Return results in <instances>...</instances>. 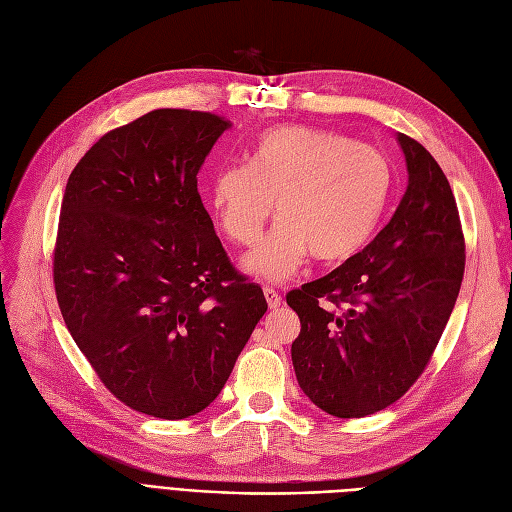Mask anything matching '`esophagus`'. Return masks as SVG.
Wrapping results in <instances>:
<instances>
[{
  "instance_id": "esophagus-1",
  "label": "esophagus",
  "mask_w": 512,
  "mask_h": 512,
  "mask_svg": "<svg viewBox=\"0 0 512 512\" xmlns=\"http://www.w3.org/2000/svg\"><path fill=\"white\" fill-rule=\"evenodd\" d=\"M264 298H267L271 309H279L281 306V296L273 288H264Z\"/></svg>"
}]
</instances>
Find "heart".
I'll list each match as a JSON object with an SVG mask.
<instances>
[{
	"mask_svg": "<svg viewBox=\"0 0 512 512\" xmlns=\"http://www.w3.org/2000/svg\"><path fill=\"white\" fill-rule=\"evenodd\" d=\"M393 191L386 155L330 130L281 126L256 140L248 166H224L210 182V208L222 233L254 245L273 214L279 222L245 258L269 281L290 279L313 254L340 262L374 237Z\"/></svg>",
	"mask_w": 512,
	"mask_h": 512,
	"instance_id": "1",
	"label": "heart"
}]
</instances>
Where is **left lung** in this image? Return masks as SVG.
<instances>
[{"label": "left lung", "instance_id": "8db88e82", "mask_svg": "<svg viewBox=\"0 0 512 512\" xmlns=\"http://www.w3.org/2000/svg\"><path fill=\"white\" fill-rule=\"evenodd\" d=\"M407 189L372 243L285 300L300 317L298 384L336 418H363L401 399L431 361L464 275L452 187L418 140L397 134Z\"/></svg>", "mask_w": 512, "mask_h": 512}]
</instances>
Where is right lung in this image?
<instances>
[{
  "mask_svg": "<svg viewBox=\"0 0 512 512\" xmlns=\"http://www.w3.org/2000/svg\"><path fill=\"white\" fill-rule=\"evenodd\" d=\"M227 128L214 113L151 111L102 136L67 182L52 269L60 313L100 382L140 414L206 410L267 313L197 191Z\"/></svg>",
  "mask_w": 512,
  "mask_h": 512,
  "instance_id": "1",
  "label": "right lung"
}]
</instances>
